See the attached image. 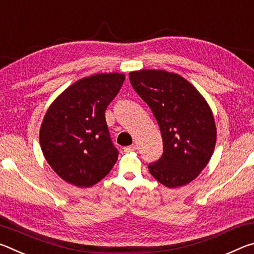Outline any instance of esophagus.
Returning <instances> with one entry per match:
<instances>
[{
  "label": "esophagus",
  "instance_id": "34e87169",
  "mask_svg": "<svg viewBox=\"0 0 254 254\" xmlns=\"http://www.w3.org/2000/svg\"><path fill=\"white\" fill-rule=\"evenodd\" d=\"M124 151L126 152H130V151H134L136 150V145L135 144H132V145H127V147H124Z\"/></svg>",
  "mask_w": 254,
  "mask_h": 254
}]
</instances>
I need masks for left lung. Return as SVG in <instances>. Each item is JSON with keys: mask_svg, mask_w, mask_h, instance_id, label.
Listing matches in <instances>:
<instances>
[{"mask_svg": "<svg viewBox=\"0 0 254 254\" xmlns=\"http://www.w3.org/2000/svg\"><path fill=\"white\" fill-rule=\"evenodd\" d=\"M134 91L160 127L163 153L149 171L168 188L184 186L200 174L214 152L216 127L200 93L178 74L142 69L130 72Z\"/></svg>", "mask_w": 254, "mask_h": 254, "instance_id": "8db88e82", "label": "left lung"}]
</instances>
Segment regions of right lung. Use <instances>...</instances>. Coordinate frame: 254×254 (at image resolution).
I'll list each match as a JSON object with an SVG mask.
<instances>
[{
	"label": "right lung",
	"instance_id": "obj_1",
	"mask_svg": "<svg viewBox=\"0 0 254 254\" xmlns=\"http://www.w3.org/2000/svg\"><path fill=\"white\" fill-rule=\"evenodd\" d=\"M126 76L96 74L77 80L49 106L40 127L46 160L60 178L91 187L113 168L119 151L112 142L105 111Z\"/></svg>",
	"mask_w": 254,
	"mask_h": 254
}]
</instances>
